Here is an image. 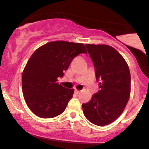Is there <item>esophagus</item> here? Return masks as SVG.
I'll return each instance as SVG.
<instances>
[{"instance_id": "esophagus-1", "label": "esophagus", "mask_w": 149, "mask_h": 149, "mask_svg": "<svg viewBox=\"0 0 149 149\" xmlns=\"http://www.w3.org/2000/svg\"><path fill=\"white\" fill-rule=\"evenodd\" d=\"M74 92L76 94H78L80 92V90H75V91H74Z\"/></svg>"}]
</instances>
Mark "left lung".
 <instances>
[{"label":"left lung","instance_id":"obj_1","mask_svg":"<svg viewBox=\"0 0 149 149\" xmlns=\"http://www.w3.org/2000/svg\"><path fill=\"white\" fill-rule=\"evenodd\" d=\"M93 61L100 90L82 104L83 113L92 123L104 126L122 114L130 95L131 77L127 62L116 49L106 45L86 44Z\"/></svg>","mask_w":149,"mask_h":149}]
</instances>
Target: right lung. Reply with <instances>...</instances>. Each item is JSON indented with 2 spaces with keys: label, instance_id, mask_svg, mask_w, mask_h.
Here are the masks:
<instances>
[{
  "label": "right lung",
  "instance_id": "obj_1",
  "mask_svg": "<svg viewBox=\"0 0 149 149\" xmlns=\"http://www.w3.org/2000/svg\"><path fill=\"white\" fill-rule=\"evenodd\" d=\"M87 51L82 43L49 42L33 53L22 77V92L27 106L35 115L51 118L64 111L73 89L57 83L75 57Z\"/></svg>",
  "mask_w": 149,
  "mask_h": 149
}]
</instances>
